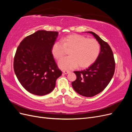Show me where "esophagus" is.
I'll return each mask as SVG.
<instances>
[{
	"instance_id": "obj_1",
	"label": "esophagus",
	"mask_w": 132,
	"mask_h": 132,
	"mask_svg": "<svg viewBox=\"0 0 132 132\" xmlns=\"http://www.w3.org/2000/svg\"><path fill=\"white\" fill-rule=\"evenodd\" d=\"M63 73H64L65 74H67L69 73L70 71H68V70H63Z\"/></svg>"
}]
</instances>
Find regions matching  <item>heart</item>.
I'll list each match as a JSON object with an SVG mask.
<instances>
[{
  "instance_id": "heart-1",
  "label": "heart",
  "mask_w": 132,
  "mask_h": 132,
  "mask_svg": "<svg viewBox=\"0 0 132 132\" xmlns=\"http://www.w3.org/2000/svg\"><path fill=\"white\" fill-rule=\"evenodd\" d=\"M61 42H55L52 47L51 52L57 59L64 54L65 48H71L70 56L62 58L58 62L60 68L69 70L79 65L80 68H86L96 61L100 51V46L94 38H87L84 36L73 34L67 36Z\"/></svg>"
}]
</instances>
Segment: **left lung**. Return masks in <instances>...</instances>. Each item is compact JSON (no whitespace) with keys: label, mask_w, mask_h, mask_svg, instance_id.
<instances>
[{"label":"left lung","mask_w":132,"mask_h":132,"mask_svg":"<svg viewBox=\"0 0 132 132\" xmlns=\"http://www.w3.org/2000/svg\"><path fill=\"white\" fill-rule=\"evenodd\" d=\"M100 45L97 59L88 68L75 71L77 79L71 82L74 90L85 97H93L104 90L112 78L115 70L113 54L110 46L97 35L91 31Z\"/></svg>","instance_id":"left-lung-1"}]
</instances>
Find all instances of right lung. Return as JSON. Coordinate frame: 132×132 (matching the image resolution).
<instances>
[{
  "instance_id": "right-lung-1",
  "label": "right lung",
  "mask_w": 132,
  "mask_h": 132,
  "mask_svg": "<svg viewBox=\"0 0 132 132\" xmlns=\"http://www.w3.org/2000/svg\"><path fill=\"white\" fill-rule=\"evenodd\" d=\"M58 36L56 31L38 30L25 37L18 47L14 70L21 85L31 94L50 93L62 75L51 52Z\"/></svg>"
}]
</instances>
